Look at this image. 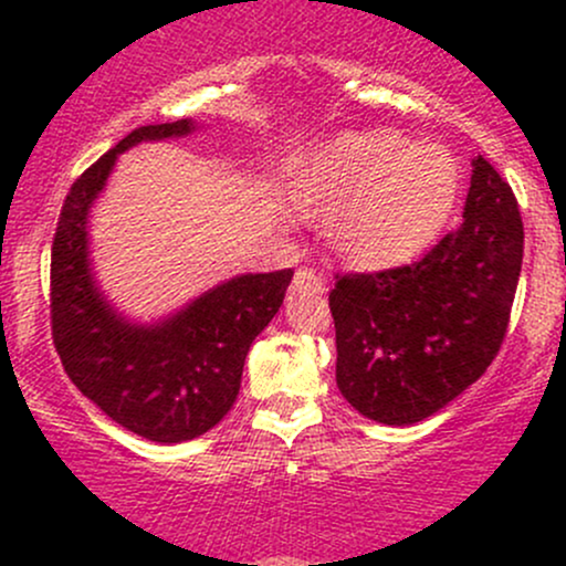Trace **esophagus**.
Listing matches in <instances>:
<instances>
[{
  "instance_id": "obj_1",
  "label": "esophagus",
  "mask_w": 566,
  "mask_h": 566,
  "mask_svg": "<svg viewBox=\"0 0 566 566\" xmlns=\"http://www.w3.org/2000/svg\"><path fill=\"white\" fill-rule=\"evenodd\" d=\"M324 290H327V279L316 274L314 269H297L290 284L292 295H322Z\"/></svg>"
}]
</instances>
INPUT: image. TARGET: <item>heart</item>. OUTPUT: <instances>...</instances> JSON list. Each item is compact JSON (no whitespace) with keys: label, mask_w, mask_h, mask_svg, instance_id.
I'll use <instances>...</instances> for the list:
<instances>
[{"label":"heart","mask_w":566,"mask_h":566,"mask_svg":"<svg viewBox=\"0 0 566 566\" xmlns=\"http://www.w3.org/2000/svg\"><path fill=\"white\" fill-rule=\"evenodd\" d=\"M458 186V161L447 148L367 129L311 151L295 199L303 210L324 212V242L337 261L380 271L412 261L437 239Z\"/></svg>","instance_id":"1"}]
</instances>
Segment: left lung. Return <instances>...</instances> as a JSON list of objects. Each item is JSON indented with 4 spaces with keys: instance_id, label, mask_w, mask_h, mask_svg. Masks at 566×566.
Instances as JSON below:
<instances>
[{
    "instance_id": "1",
    "label": "left lung",
    "mask_w": 566,
    "mask_h": 566,
    "mask_svg": "<svg viewBox=\"0 0 566 566\" xmlns=\"http://www.w3.org/2000/svg\"><path fill=\"white\" fill-rule=\"evenodd\" d=\"M463 223L423 261L337 276L335 380L375 423L412 426L458 399L492 365L509 327L524 255L511 186L471 161Z\"/></svg>"
}]
</instances>
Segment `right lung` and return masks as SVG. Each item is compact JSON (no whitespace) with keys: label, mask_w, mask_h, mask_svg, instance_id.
I'll use <instances>...</instances> for the list:
<instances>
[{"label":"right lung","mask_w":566,"mask_h":566,"mask_svg":"<svg viewBox=\"0 0 566 566\" xmlns=\"http://www.w3.org/2000/svg\"><path fill=\"white\" fill-rule=\"evenodd\" d=\"M193 129V119L146 125L103 154L63 201L50 263L53 337L66 375L122 428L159 444L197 439L229 415L247 350L292 279V269L231 276L157 322L129 319L108 301L93 271L90 212L119 154Z\"/></svg>","instance_id":"1"}]
</instances>
